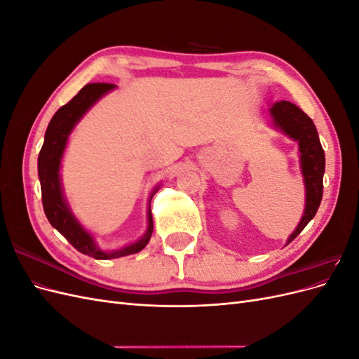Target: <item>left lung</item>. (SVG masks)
Returning <instances> with one entry per match:
<instances>
[{
    "label": "left lung",
    "mask_w": 359,
    "mask_h": 359,
    "mask_svg": "<svg viewBox=\"0 0 359 359\" xmlns=\"http://www.w3.org/2000/svg\"><path fill=\"white\" fill-rule=\"evenodd\" d=\"M271 115L276 126L292 139L298 140L301 153V169L306 182V211L298 227L293 232L287 244L295 240L318 212L323 193V172H325V153L320 145L318 130L311 118L304 114L298 106L290 102H280L271 107Z\"/></svg>",
    "instance_id": "1"
}]
</instances>
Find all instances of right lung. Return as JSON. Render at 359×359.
I'll list each match as a JSON object with an SVG mask.
<instances>
[{"instance_id":"obj_1","label":"right lung","mask_w":359,"mask_h":359,"mask_svg":"<svg viewBox=\"0 0 359 359\" xmlns=\"http://www.w3.org/2000/svg\"><path fill=\"white\" fill-rule=\"evenodd\" d=\"M115 88L114 83H88L76 94L73 99L61 106L52 116L48 126L45 142L39 154V178L41 186V202L43 210L49 223L66 238V240L78 250V252L88 255L94 259H115L127 255H133L142 250L153 233V215L151 206L148 211V231L140 240L132 245H127L115 252H102L94 244L93 236L74 219L69 206L62 198L61 182H60V163L66 148L69 135L74 124L79 121L82 115L100 99L103 94Z\"/></svg>"}]
</instances>
